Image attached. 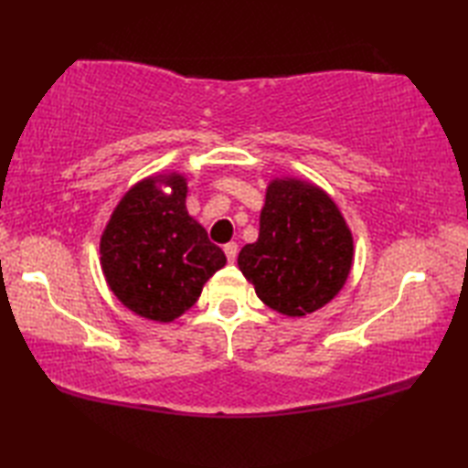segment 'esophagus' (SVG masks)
Returning <instances> with one entry per match:
<instances>
[{"instance_id": "1", "label": "esophagus", "mask_w": 468, "mask_h": 468, "mask_svg": "<svg viewBox=\"0 0 468 468\" xmlns=\"http://www.w3.org/2000/svg\"><path fill=\"white\" fill-rule=\"evenodd\" d=\"M223 251H225V255H227L229 263H233V261L237 260V251H239V247H237V243H227V245L223 247Z\"/></svg>"}]
</instances>
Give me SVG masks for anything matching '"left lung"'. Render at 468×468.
<instances>
[{
  "instance_id": "obj_1",
  "label": "left lung",
  "mask_w": 468,
  "mask_h": 468,
  "mask_svg": "<svg viewBox=\"0 0 468 468\" xmlns=\"http://www.w3.org/2000/svg\"><path fill=\"white\" fill-rule=\"evenodd\" d=\"M354 261V239L340 208L320 186L273 178L260 237L239 251V270L271 310L302 317L340 293Z\"/></svg>"
}]
</instances>
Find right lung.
<instances>
[{"instance_id": "add662e5", "label": "right lung", "mask_w": 468, "mask_h": 468, "mask_svg": "<svg viewBox=\"0 0 468 468\" xmlns=\"http://www.w3.org/2000/svg\"><path fill=\"white\" fill-rule=\"evenodd\" d=\"M165 186L171 194L162 191ZM186 178L148 176L128 191L101 237L106 283L128 310L173 322L193 307L203 285L227 263L221 247L186 211Z\"/></svg>"}]
</instances>
